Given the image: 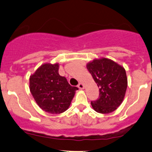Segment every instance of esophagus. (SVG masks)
Instances as JSON below:
<instances>
[{"instance_id": "1", "label": "esophagus", "mask_w": 152, "mask_h": 152, "mask_svg": "<svg viewBox=\"0 0 152 152\" xmlns=\"http://www.w3.org/2000/svg\"><path fill=\"white\" fill-rule=\"evenodd\" d=\"M78 88H79V89H83V88H84V85L82 83V82H80V83H79V85H78Z\"/></svg>"}]
</instances>
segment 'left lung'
<instances>
[{"label": "left lung", "mask_w": 152, "mask_h": 152, "mask_svg": "<svg viewBox=\"0 0 152 152\" xmlns=\"http://www.w3.org/2000/svg\"><path fill=\"white\" fill-rule=\"evenodd\" d=\"M99 88L98 99L91 102L93 108L100 113L114 111L123 102L128 86L126 70L109 58L94 59L87 64Z\"/></svg>", "instance_id": "obj_1"}]
</instances>
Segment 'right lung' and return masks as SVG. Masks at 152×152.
I'll return each instance as SVG.
<instances>
[{"mask_svg":"<svg viewBox=\"0 0 152 152\" xmlns=\"http://www.w3.org/2000/svg\"><path fill=\"white\" fill-rule=\"evenodd\" d=\"M56 64H42L29 78V90L38 105L50 113H61L67 110L79 88L68 83L58 73Z\"/></svg>","mask_w":152,"mask_h":152,"instance_id":"1","label":"right lung"}]
</instances>
